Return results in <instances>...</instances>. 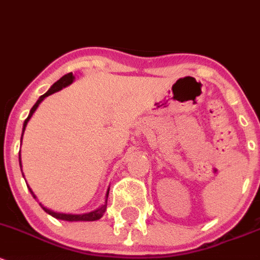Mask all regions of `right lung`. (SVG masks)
I'll return each instance as SVG.
<instances>
[{"label":"right lung","instance_id":"obj_1","mask_svg":"<svg viewBox=\"0 0 260 260\" xmlns=\"http://www.w3.org/2000/svg\"><path fill=\"white\" fill-rule=\"evenodd\" d=\"M74 80H75V76H74V75H72V72H70V74H68V75H65V76L61 77V79L58 80V81H56L55 84H53L52 86L50 87L49 91H47L46 93H44V95L40 96L39 100L36 101V104H35V105L32 106V109L30 110V114H28L27 119H26L25 122H23L22 136H23V133H25L26 126H27V122L30 121L31 116H32V115H34V112L36 111V109L39 108L40 104L42 103V100H44L45 98H47V96H50L51 93L57 92V91L62 90L63 87H66V86H69V85H71L72 82H74ZM21 143H22V138H21ZM18 160H20V168H21V171H22V162H21V151H20V155H18ZM22 175H23V173H22ZM27 188H28V190H30V192L32 194V197H34L35 199H36V195L34 194V191H32V189H31L28 185H27ZM109 190H110V189H108V192H106L105 204L101 205V207L98 208V209H96V210L90 211V213H85V214H65V213H57V211H53V210H51V209H47V208L44 207V205H42L41 203H40V207H41L42 209L46 211L47 214H50L51 216H53V218H56V219H60V220H66V221H95V220H98V219H100L101 216L104 215V213H105L106 205H108Z\"/></svg>","mask_w":260,"mask_h":260}]
</instances>
